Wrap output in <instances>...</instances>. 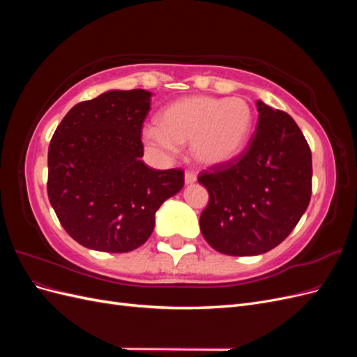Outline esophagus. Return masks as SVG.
I'll return each mask as SVG.
<instances>
[{
  "label": "esophagus",
  "instance_id": "obj_1",
  "mask_svg": "<svg viewBox=\"0 0 357 357\" xmlns=\"http://www.w3.org/2000/svg\"><path fill=\"white\" fill-rule=\"evenodd\" d=\"M195 181H197V176L193 174V172L188 171L186 174H185V183H186V185H192V183H195Z\"/></svg>",
  "mask_w": 357,
  "mask_h": 357
}]
</instances>
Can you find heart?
<instances>
[{"mask_svg": "<svg viewBox=\"0 0 357 357\" xmlns=\"http://www.w3.org/2000/svg\"><path fill=\"white\" fill-rule=\"evenodd\" d=\"M158 126L143 131V142L155 152L171 153L190 143V156L198 165L215 168L238 158L253 129V110L245 100L186 96L165 107Z\"/></svg>", "mask_w": 357, "mask_h": 357, "instance_id": "1", "label": "heart"}]
</instances>
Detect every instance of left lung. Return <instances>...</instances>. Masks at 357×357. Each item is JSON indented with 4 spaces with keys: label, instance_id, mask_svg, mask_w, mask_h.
<instances>
[{
    "label": "left lung",
    "instance_id": "obj_1",
    "mask_svg": "<svg viewBox=\"0 0 357 357\" xmlns=\"http://www.w3.org/2000/svg\"><path fill=\"white\" fill-rule=\"evenodd\" d=\"M255 137L236 159L204 171L198 181L210 201L202 236L229 256L273 250L294 231L311 198V150L287 113L256 101Z\"/></svg>",
    "mask_w": 357,
    "mask_h": 357
}]
</instances>
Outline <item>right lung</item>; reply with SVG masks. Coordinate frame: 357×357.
<instances>
[{"instance_id": "obj_1", "label": "right lung", "mask_w": 357, "mask_h": 357, "mask_svg": "<svg viewBox=\"0 0 357 357\" xmlns=\"http://www.w3.org/2000/svg\"><path fill=\"white\" fill-rule=\"evenodd\" d=\"M152 95L107 91L75 104L52 137L49 201L83 247L135 250L152 235L160 205L185 185L181 169H153L142 160V126Z\"/></svg>"}]
</instances>
